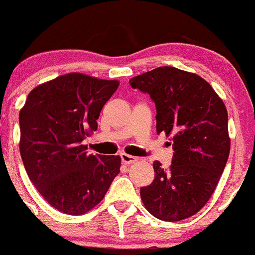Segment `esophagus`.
<instances>
[{
	"instance_id": "esophagus-1",
	"label": "esophagus",
	"mask_w": 255,
	"mask_h": 255,
	"mask_svg": "<svg viewBox=\"0 0 255 255\" xmlns=\"http://www.w3.org/2000/svg\"><path fill=\"white\" fill-rule=\"evenodd\" d=\"M121 160H122V162L125 163V165H130V163L135 162V161L138 160V158H137V157L130 156V154H127V153H121Z\"/></svg>"
}]
</instances>
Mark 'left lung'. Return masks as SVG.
I'll use <instances>...</instances> for the list:
<instances>
[{
	"mask_svg": "<svg viewBox=\"0 0 255 255\" xmlns=\"http://www.w3.org/2000/svg\"><path fill=\"white\" fill-rule=\"evenodd\" d=\"M151 97L156 129L172 134V163L153 162L154 180L141 187L147 210L163 221L190 218L213 195L230 152L228 112L206 80L172 66H161L129 80ZM171 144V143H170Z\"/></svg>",
	"mask_w": 255,
	"mask_h": 255,
	"instance_id": "1",
	"label": "left lung"
}]
</instances>
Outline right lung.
<instances>
[{
	"label": "right lung",
	"instance_id": "1",
	"mask_svg": "<svg viewBox=\"0 0 255 255\" xmlns=\"http://www.w3.org/2000/svg\"><path fill=\"white\" fill-rule=\"evenodd\" d=\"M120 83L70 73L30 92L21 109L20 153L37 191L68 215L103 200L121 167L120 156L88 154L83 141L97 130L102 108Z\"/></svg>",
	"mask_w": 255,
	"mask_h": 255
}]
</instances>
